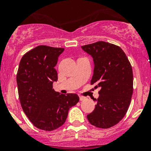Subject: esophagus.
<instances>
[{
	"instance_id": "obj_1",
	"label": "esophagus",
	"mask_w": 151,
	"mask_h": 151,
	"mask_svg": "<svg viewBox=\"0 0 151 151\" xmlns=\"http://www.w3.org/2000/svg\"><path fill=\"white\" fill-rule=\"evenodd\" d=\"M86 99V98L84 96H80V101H84V100Z\"/></svg>"
}]
</instances>
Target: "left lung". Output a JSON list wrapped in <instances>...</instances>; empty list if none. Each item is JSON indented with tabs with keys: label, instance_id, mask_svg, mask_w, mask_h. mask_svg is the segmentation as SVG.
Here are the masks:
<instances>
[{
	"label": "left lung",
	"instance_id": "1",
	"mask_svg": "<svg viewBox=\"0 0 151 151\" xmlns=\"http://www.w3.org/2000/svg\"><path fill=\"white\" fill-rule=\"evenodd\" d=\"M92 57L94 68L91 85L100 88L95 109L87 115L93 126L108 129L126 115L133 93V72L121 47L105 42L82 47Z\"/></svg>",
	"mask_w": 151,
	"mask_h": 151
}]
</instances>
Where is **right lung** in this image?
<instances>
[{
  "label": "right lung",
  "instance_id": "1",
  "mask_svg": "<svg viewBox=\"0 0 151 151\" xmlns=\"http://www.w3.org/2000/svg\"><path fill=\"white\" fill-rule=\"evenodd\" d=\"M63 48L41 45L22 56L17 74L21 106L36 128L53 131L66 121L68 109L78 102L76 93H60L52 88L57 82L55 68Z\"/></svg>",
  "mask_w": 151,
  "mask_h": 151
}]
</instances>
